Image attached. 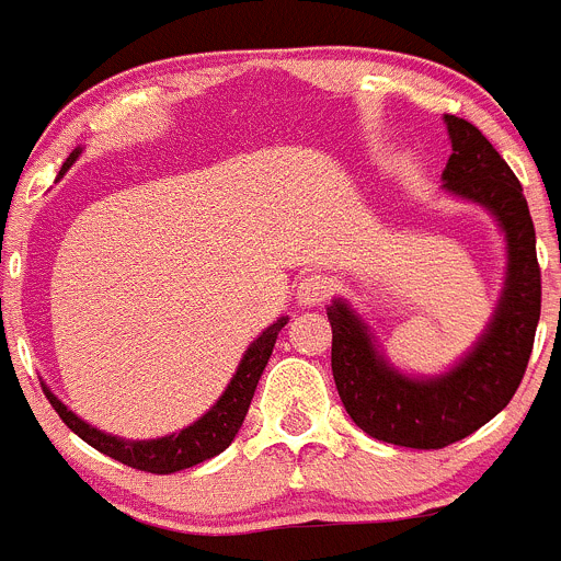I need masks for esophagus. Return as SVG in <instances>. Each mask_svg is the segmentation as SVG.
<instances>
[{"label":"esophagus","instance_id":"esophagus-1","mask_svg":"<svg viewBox=\"0 0 561 561\" xmlns=\"http://www.w3.org/2000/svg\"><path fill=\"white\" fill-rule=\"evenodd\" d=\"M329 290H332V282H329V276H323V274L301 276V279H298V285H296L298 305H301V307L321 305L323 298L329 296Z\"/></svg>","mask_w":561,"mask_h":561}]
</instances>
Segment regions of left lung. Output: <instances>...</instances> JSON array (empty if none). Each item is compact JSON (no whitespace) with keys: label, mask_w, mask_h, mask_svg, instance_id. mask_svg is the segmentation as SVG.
Returning a JSON list of instances; mask_svg holds the SVG:
<instances>
[{"label":"left lung","mask_w":561,"mask_h":561,"mask_svg":"<svg viewBox=\"0 0 561 561\" xmlns=\"http://www.w3.org/2000/svg\"><path fill=\"white\" fill-rule=\"evenodd\" d=\"M446 129L451 157L443 191L486 209L506 245L504 287L484 332L448 370L415 376L390 363L352 301L327 305L332 374L345 412L370 437L407 448H446L493 421L526 374L540 321L537 238L520 182L473 124L446 115Z\"/></svg>","instance_id":"8db88e82"}]
</instances>
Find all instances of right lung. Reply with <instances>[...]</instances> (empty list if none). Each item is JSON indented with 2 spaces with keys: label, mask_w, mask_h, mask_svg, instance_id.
Segmentation results:
<instances>
[{
  "label": "right lung",
  "mask_w": 561,
  "mask_h": 561,
  "mask_svg": "<svg viewBox=\"0 0 561 561\" xmlns=\"http://www.w3.org/2000/svg\"><path fill=\"white\" fill-rule=\"evenodd\" d=\"M82 154V149L77 146L68 160L62 162L57 180L66 176V171L77 162V157ZM287 316L276 318L268 329H263V334H256L254 343H249V348L243 352V359L238 363V370L229 379L227 390L221 392V399L209 407L198 421H193L191 426L180 428V432H171L165 437L154 439H127L115 437V434L102 432V428L91 426L88 421H82L77 412L68 410L55 392L44 385L46 399L55 407L57 415L62 417L71 432L77 437H82L88 446H93L96 451L107 454V457L118 459L122 465L129 468L146 470V473H176V470L193 468V465L204 462V459H213L229 448V443L234 439V434L243 426V417L249 412L251 399H254L256 381L263 376L265 365H268L271 352H274V343L279 337V332L285 329Z\"/></svg>",
  "instance_id": "1"
}]
</instances>
